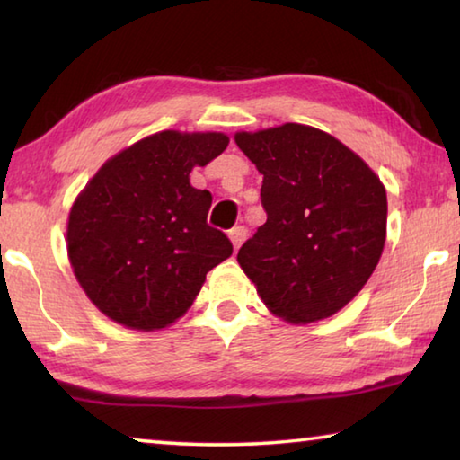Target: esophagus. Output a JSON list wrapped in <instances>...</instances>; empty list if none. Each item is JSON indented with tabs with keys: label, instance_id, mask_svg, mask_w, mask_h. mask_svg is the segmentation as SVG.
<instances>
[{
	"label": "esophagus",
	"instance_id": "obj_1",
	"mask_svg": "<svg viewBox=\"0 0 460 460\" xmlns=\"http://www.w3.org/2000/svg\"><path fill=\"white\" fill-rule=\"evenodd\" d=\"M245 237H247V229L243 227V225H237V227H233L229 231V239H231V243L235 249L241 247V243H243Z\"/></svg>",
	"mask_w": 460,
	"mask_h": 460
}]
</instances>
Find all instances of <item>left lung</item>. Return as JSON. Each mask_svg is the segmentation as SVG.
<instances>
[{"mask_svg":"<svg viewBox=\"0 0 460 460\" xmlns=\"http://www.w3.org/2000/svg\"><path fill=\"white\" fill-rule=\"evenodd\" d=\"M263 174L268 221L237 261L276 316L321 321L349 305L385 243L387 197L376 172L324 131L284 123L235 134Z\"/></svg>","mask_w":460,"mask_h":460,"instance_id":"obj_1","label":"left lung"}]
</instances>
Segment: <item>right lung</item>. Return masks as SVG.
I'll use <instances>...</instances> for the list:
<instances>
[{"instance_id":"1","label":"right lung","mask_w":460,"mask_h":460,"mask_svg":"<svg viewBox=\"0 0 460 460\" xmlns=\"http://www.w3.org/2000/svg\"><path fill=\"white\" fill-rule=\"evenodd\" d=\"M227 144L217 131H160L107 160L76 197L68 260L84 294L111 321L164 329L233 253L227 235L207 223L211 192L189 178Z\"/></svg>"}]
</instances>
